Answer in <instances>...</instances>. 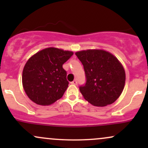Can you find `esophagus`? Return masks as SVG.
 I'll list each match as a JSON object with an SVG mask.
<instances>
[{
  "mask_svg": "<svg viewBox=\"0 0 148 148\" xmlns=\"http://www.w3.org/2000/svg\"><path fill=\"white\" fill-rule=\"evenodd\" d=\"M71 84H74V85H76V84H77V80H76V79L74 80V81H73L72 82H71Z\"/></svg>",
  "mask_w": 148,
  "mask_h": 148,
  "instance_id": "1",
  "label": "esophagus"
}]
</instances>
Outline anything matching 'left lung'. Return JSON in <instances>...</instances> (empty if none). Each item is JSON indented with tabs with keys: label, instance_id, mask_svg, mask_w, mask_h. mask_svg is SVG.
<instances>
[{
	"label": "left lung",
	"instance_id": "left-lung-1",
	"mask_svg": "<svg viewBox=\"0 0 148 148\" xmlns=\"http://www.w3.org/2000/svg\"><path fill=\"white\" fill-rule=\"evenodd\" d=\"M84 65L86 82L79 87L84 99L96 106L111 104L121 95L125 84L122 64L111 53L90 49L76 53Z\"/></svg>",
	"mask_w": 148,
	"mask_h": 148
}]
</instances>
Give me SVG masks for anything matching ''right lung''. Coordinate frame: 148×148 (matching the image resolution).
I'll list each match as a JSON object with an SVG mask.
<instances>
[{
	"label": "right lung",
	"instance_id": "right-lung-1",
	"mask_svg": "<svg viewBox=\"0 0 148 148\" xmlns=\"http://www.w3.org/2000/svg\"><path fill=\"white\" fill-rule=\"evenodd\" d=\"M73 54L72 51L49 47L36 53L27 61L22 84L33 102L47 106L62 97L69 84L62 64Z\"/></svg>",
	"mask_w": 148,
	"mask_h": 148
}]
</instances>
